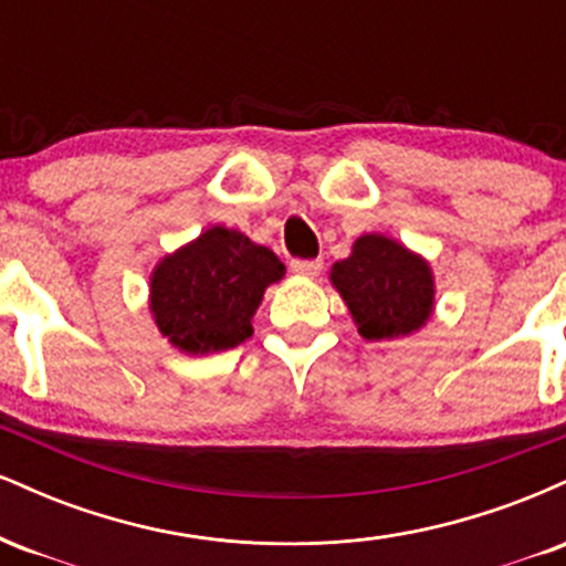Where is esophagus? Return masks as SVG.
Returning a JSON list of instances; mask_svg holds the SVG:
<instances>
[{
	"mask_svg": "<svg viewBox=\"0 0 566 566\" xmlns=\"http://www.w3.org/2000/svg\"><path fill=\"white\" fill-rule=\"evenodd\" d=\"M290 269L295 271V274H301V276H316L322 271V261H319V258H311V261L295 258V261L290 263Z\"/></svg>",
	"mask_w": 566,
	"mask_h": 566,
	"instance_id": "esophagus-1",
	"label": "esophagus"
}]
</instances>
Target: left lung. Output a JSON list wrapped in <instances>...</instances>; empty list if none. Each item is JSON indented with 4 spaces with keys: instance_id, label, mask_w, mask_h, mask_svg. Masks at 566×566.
Returning <instances> with one entry per match:
<instances>
[{
    "instance_id": "1",
    "label": "left lung",
    "mask_w": 566,
    "mask_h": 566,
    "mask_svg": "<svg viewBox=\"0 0 566 566\" xmlns=\"http://www.w3.org/2000/svg\"><path fill=\"white\" fill-rule=\"evenodd\" d=\"M333 284L367 340L415 333L433 308L428 263L378 233L356 239L350 258L333 265Z\"/></svg>"
}]
</instances>
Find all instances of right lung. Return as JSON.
Masks as SVG:
<instances>
[{
  "mask_svg": "<svg viewBox=\"0 0 566 566\" xmlns=\"http://www.w3.org/2000/svg\"><path fill=\"white\" fill-rule=\"evenodd\" d=\"M282 274L284 265L269 247L216 226L157 265L154 319L186 354L233 348L252 335L250 319L263 290Z\"/></svg>",
  "mask_w": 566,
  "mask_h": 566,
  "instance_id": "right-lung-1",
  "label": "right lung"
}]
</instances>
